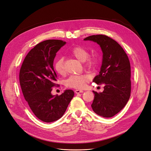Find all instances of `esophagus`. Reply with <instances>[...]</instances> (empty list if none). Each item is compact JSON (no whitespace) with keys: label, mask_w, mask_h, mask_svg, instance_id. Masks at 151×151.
<instances>
[{"label":"esophagus","mask_w":151,"mask_h":151,"mask_svg":"<svg viewBox=\"0 0 151 151\" xmlns=\"http://www.w3.org/2000/svg\"><path fill=\"white\" fill-rule=\"evenodd\" d=\"M75 93L76 94H78V93H83V90H76L75 91Z\"/></svg>","instance_id":"1"}]
</instances>
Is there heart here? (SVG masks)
Listing matches in <instances>:
<instances>
[{
  "label": "heart",
  "instance_id": "heart-1",
  "mask_svg": "<svg viewBox=\"0 0 151 151\" xmlns=\"http://www.w3.org/2000/svg\"><path fill=\"white\" fill-rule=\"evenodd\" d=\"M71 55L80 61H84L85 66L88 68H93L98 64L97 58L91 56L88 57L89 52L85 47L81 46H76L71 50ZM54 69L56 72L60 75H64L65 70L63 65V58L60 57L55 61ZM91 76L89 74H81L71 75L65 81L66 87L75 89H81L84 87L86 83L90 81Z\"/></svg>",
  "mask_w": 151,
  "mask_h": 151
}]
</instances>
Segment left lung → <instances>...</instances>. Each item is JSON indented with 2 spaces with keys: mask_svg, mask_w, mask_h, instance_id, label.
<instances>
[{
  "mask_svg": "<svg viewBox=\"0 0 151 151\" xmlns=\"http://www.w3.org/2000/svg\"><path fill=\"white\" fill-rule=\"evenodd\" d=\"M84 40L96 42L103 53L101 70L93 81L104 84V91L99 93L93 91L94 99L91 108L97 114L111 118L122 110L130 98L129 60L120 45L106 35H91Z\"/></svg>",
  "mask_w": 151,
  "mask_h": 151,
  "instance_id": "8db88e82",
  "label": "left lung"
}]
</instances>
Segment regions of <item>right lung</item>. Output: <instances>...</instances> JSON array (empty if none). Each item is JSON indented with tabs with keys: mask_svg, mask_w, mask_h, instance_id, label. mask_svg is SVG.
<instances>
[{
	"mask_svg": "<svg viewBox=\"0 0 151 151\" xmlns=\"http://www.w3.org/2000/svg\"><path fill=\"white\" fill-rule=\"evenodd\" d=\"M66 44L60 40H47L37 44L28 53L20 70L19 81L24 96L32 112L45 122L61 118L74 91L66 90L60 96L52 95L57 74L53 68L56 53Z\"/></svg>",
	"mask_w": 151,
	"mask_h": 151,
	"instance_id": "obj_1",
	"label": "right lung"
}]
</instances>
